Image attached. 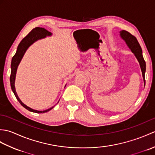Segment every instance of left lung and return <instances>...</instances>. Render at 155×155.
I'll return each instance as SVG.
<instances>
[{"label": "left lung", "instance_id": "8db88e82", "mask_svg": "<svg viewBox=\"0 0 155 155\" xmlns=\"http://www.w3.org/2000/svg\"><path fill=\"white\" fill-rule=\"evenodd\" d=\"M120 36L123 39L124 41L126 42L127 47L129 48L131 52L135 56L137 61H139L141 71H142L144 83L145 84L146 62L144 60L142 48H141L139 42L137 41L136 37H134L133 35L130 34L129 32L123 30L120 31Z\"/></svg>", "mask_w": 155, "mask_h": 155}]
</instances>
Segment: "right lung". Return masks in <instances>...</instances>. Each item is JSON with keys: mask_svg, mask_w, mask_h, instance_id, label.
Here are the masks:
<instances>
[{"mask_svg": "<svg viewBox=\"0 0 155 155\" xmlns=\"http://www.w3.org/2000/svg\"><path fill=\"white\" fill-rule=\"evenodd\" d=\"M50 36H52L51 32L48 31L47 30H46V29L44 28L36 27L34 29H32V30L29 32V33L26 36V37L23 38L21 41V42L19 43L17 49H16V53L14 55V57H12V61H11V77H10V82H11V89L13 93H14L16 99L18 101V102L21 103L22 106L23 107H25L26 109H27L29 111L33 112V113H47V112L51 110L54 106L45 110H37L32 109V108L27 106V105L23 103L21 101V99L19 98V97H18V94L16 93V88H15V83L16 71H17L18 67L20 64V62H21L22 60L23 56H24L25 53L28 48V47L33 44L34 42L37 41L38 40L45 38L47 37H50Z\"/></svg>", "mask_w": 155, "mask_h": 155, "instance_id": "right-lung-1", "label": "right lung"}]
</instances>
